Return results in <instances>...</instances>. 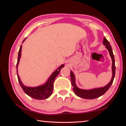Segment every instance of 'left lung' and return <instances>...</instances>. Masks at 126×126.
<instances>
[{"instance_id":"left-lung-1","label":"left lung","mask_w":126,"mask_h":126,"mask_svg":"<svg viewBox=\"0 0 126 126\" xmlns=\"http://www.w3.org/2000/svg\"><path fill=\"white\" fill-rule=\"evenodd\" d=\"M103 44L106 46V48L109 51L110 56L112 58V77L110 82L107 85L103 87L98 88H94L92 89H89V90H86V89H82L78 88L76 84V78L74 76L73 72L71 71V80L72 83V86L73 87V89L74 93L80 98L87 99H95L99 97L102 96L107 91L110 87L111 86L113 82L114 76H115V71H116V67H115V61L113 53V50L112 49V47L110 45V42L107 40L106 38L104 37L103 42Z\"/></svg>"}]
</instances>
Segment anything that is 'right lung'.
<instances>
[{
    "label": "right lung",
    "mask_w": 126,
    "mask_h": 126,
    "mask_svg": "<svg viewBox=\"0 0 126 126\" xmlns=\"http://www.w3.org/2000/svg\"><path fill=\"white\" fill-rule=\"evenodd\" d=\"M26 38L23 40L22 43L24 42V40L26 39ZM22 46L21 45L19 50L18 53V61H17L16 64V73L17 77H18V81L19 82V84L22 87L23 90L24 91V92L27 94L28 95H29L32 98L35 99H45L48 98L52 94L53 90V83L54 82L55 78L57 77V76L60 72V71L62 68L64 67V64H62L58 69L53 72L52 75L50 76V77L48 78V79L47 81L45 84L41 85V86L35 87H29L24 86L23 84V83L21 81L19 76L18 75V66L20 58L21 57V52H22Z\"/></svg>",
    "instance_id": "right-lung-1"
}]
</instances>
